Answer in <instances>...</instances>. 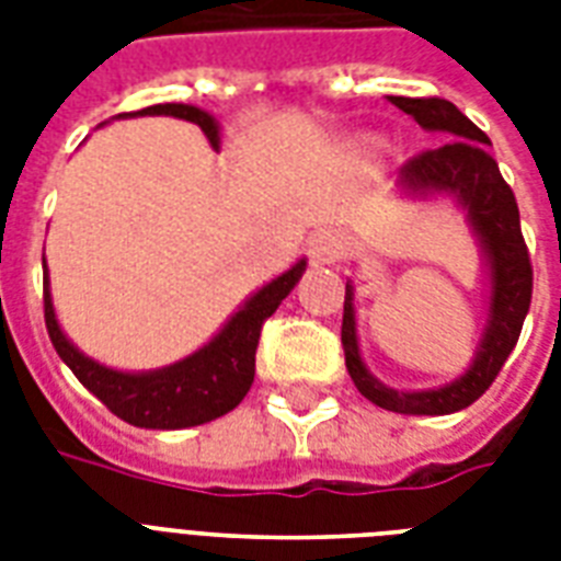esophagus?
<instances>
[{"mask_svg": "<svg viewBox=\"0 0 561 561\" xmlns=\"http://www.w3.org/2000/svg\"><path fill=\"white\" fill-rule=\"evenodd\" d=\"M343 247H346V241H343V236L337 229H320V232H314L311 241H308V253H311V259H314L317 264H332L341 259Z\"/></svg>", "mask_w": 561, "mask_h": 561, "instance_id": "obj_1", "label": "esophagus"}]
</instances>
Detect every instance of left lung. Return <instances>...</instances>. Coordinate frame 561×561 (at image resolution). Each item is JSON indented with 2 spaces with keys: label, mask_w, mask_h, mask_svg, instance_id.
<instances>
[{
  "label": "left lung",
  "mask_w": 561,
  "mask_h": 561,
  "mask_svg": "<svg viewBox=\"0 0 561 561\" xmlns=\"http://www.w3.org/2000/svg\"><path fill=\"white\" fill-rule=\"evenodd\" d=\"M390 101L401 113L416 118L422 130L448 139L434 151L413 157L399 171L396 188L413 201L451 197L466 211L469 229L478 238L480 255L486 264V325L466 373L427 390H396L390 383L378 381L360 358L355 285L346 282L341 341L346 352V369L364 399L404 416H448L478 401L515 350L524 317L530 311V253L524 244L513 188L506 186L497 162L483 148L489 145V136L462 116L451 101L404 95H390Z\"/></svg>",
  "instance_id": "8db88e82"
}]
</instances>
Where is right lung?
<instances>
[{
	"label": "right lung",
	"mask_w": 561,
	"mask_h": 561,
	"mask_svg": "<svg viewBox=\"0 0 561 561\" xmlns=\"http://www.w3.org/2000/svg\"><path fill=\"white\" fill-rule=\"evenodd\" d=\"M127 116L186 118L201 127L215 148L220 145V122L209 110L194 107V104H153L139 113H125L122 118ZM306 264V259H299L276 279L250 294L244 306H238L236 314L220 325L218 334L209 343H203L201 350H194L192 355L174 360L169 367L125 373V369H113L90 358L66 337L57 323L51 288H48V267L43 262V306H46L48 337L66 367L75 373V378L95 399L104 401L118 419H125L136 427H151V431H180V427L203 425V422H211V419L238 408L247 390L253 387L255 346H259L264 320L282 306V299L288 297L294 285L302 279Z\"/></svg>",
	"instance_id": "add662e5"
}]
</instances>
